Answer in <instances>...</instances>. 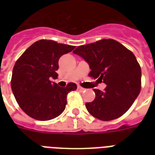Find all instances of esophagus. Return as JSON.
<instances>
[{
  "label": "esophagus",
  "instance_id": "34e87169",
  "mask_svg": "<svg viewBox=\"0 0 155 155\" xmlns=\"http://www.w3.org/2000/svg\"><path fill=\"white\" fill-rule=\"evenodd\" d=\"M78 90H79V91H80V92H84L85 88H84V87H80V86H78Z\"/></svg>",
  "mask_w": 155,
  "mask_h": 155
}]
</instances>
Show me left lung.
Instances as JSON below:
<instances>
[{"instance_id":"obj_1","label":"left lung","mask_w":155,"mask_h":155,"mask_svg":"<svg viewBox=\"0 0 155 155\" xmlns=\"http://www.w3.org/2000/svg\"><path fill=\"white\" fill-rule=\"evenodd\" d=\"M89 65V76L104 83V91L93 89L96 97L85 106L101 120L117 119L126 113L141 91L142 71L132 51L113 39L80 46L73 51Z\"/></svg>"}]
</instances>
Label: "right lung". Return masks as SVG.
<instances>
[{"label":"right lung","instance_id":"add662e5","mask_svg":"<svg viewBox=\"0 0 155 155\" xmlns=\"http://www.w3.org/2000/svg\"><path fill=\"white\" fill-rule=\"evenodd\" d=\"M75 47L42 39L31 45L16 61L11 88L20 108L30 117L51 120L64 111L67 95L77 86L69 83L67 87H59L51 79L58 77L59 58Z\"/></svg>","mask_w":155,"mask_h":155}]
</instances>
